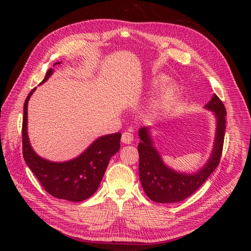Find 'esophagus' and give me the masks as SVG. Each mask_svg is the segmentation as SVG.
Returning a JSON list of instances; mask_svg holds the SVG:
<instances>
[{"instance_id":"34e87169","label":"esophagus","mask_w":251,"mask_h":251,"mask_svg":"<svg viewBox=\"0 0 251 251\" xmlns=\"http://www.w3.org/2000/svg\"><path fill=\"white\" fill-rule=\"evenodd\" d=\"M133 134L132 133H128V132H125L123 134V136H121V141H123V143H126V144H131L133 142Z\"/></svg>"}]
</instances>
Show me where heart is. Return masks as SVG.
Here are the masks:
<instances>
[{"mask_svg": "<svg viewBox=\"0 0 251 251\" xmlns=\"http://www.w3.org/2000/svg\"><path fill=\"white\" fill-rule=\"evenodd\" d=\"M169 78L164 76V75H156L150 81V87L151 89H157L159 87L163 86L165 82H168ZM178 94V87L175 83H169L161 88L160 92L158 93L156 100L151 105L153 111H163L171 107V104L174 102L175 98L177 97Z\"/></svg>", "mask_w": 251, "mask_h": 251, "instance_id": "obj_1", "label": "heart"}]
</instances>
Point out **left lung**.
<instances>
[{
	"instance_id": "obj_1",
	"label": "left lung",
	"mask_w": 251,
	"mask_h": 251,
	"mask_svg": "<svg viewBox=\"0 0 251 251\" xmlns=\"http://www.w3.org/2000/svg\"><path fill=\"white\" fill-rule=\"evenodd\" d=\"M217 120L215 142L210 157L204 166L196 173L177 172L166 165L154 147L150 127L142 126L139 132V178L144 193L157 203H176L183 201L198 189L210 174L216 170L222 155L226 109L220 98L212 94L211 100L205 104Z\"/></svg>"
}]
</instances>
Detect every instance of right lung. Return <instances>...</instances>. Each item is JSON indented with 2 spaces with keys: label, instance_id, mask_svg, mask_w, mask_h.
I'll return each mask as SVG.
<instances>
[{
  "label": "right lung",
  "instance_id": "add662e5",
  "mask_svg": "<svg viewBox=\"0 0 251 251\" xmlns=\"http://www.w3.org/2000/svg\"><path fill=\"white\" fill-rule=\"evenodd\" d=\"M62 64L57 62L54 64ZM53 69L47 71L44 83L51 76ZM36 88L30 92L24 103L22 137L23 156L29 169L51 196L57 199L80 202L90 198L100 186L112 156L120 149L121 134H109L98 137L76 158L64 162H53L37 155L30 144L27 121L28 101Z\"/></svg>",
  "mask_w": 251,
  "mask_h": 251
}]
</instances>
